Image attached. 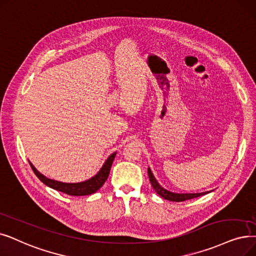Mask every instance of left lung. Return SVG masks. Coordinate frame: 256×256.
I'll use <instances>...</instances> for the list:
<instances>
[{
    "label": "left lung",
    "mask_w": 256,
    "mask_h": 256,
    "mask_svg": "<svg viewBox=\"0 0 256 256\" xmlns=\"http://www.w3.org/2000/svg\"><path fill=\"white\" fill-rule=\"evenodd\" d=\"M148 176H150V184L154 190V192H157L160 196H162L163 198L168 200V201L183 202V201H186V200H190V198H198V196H204L206 194H209V192H201V194H174V192H172L164 190L162 186H160L159 183L157 182V180L154 179V176L152 174V170L150 168H148Z\"/></svg>",
    "instance_id": "obj_1"
}]
</instances>
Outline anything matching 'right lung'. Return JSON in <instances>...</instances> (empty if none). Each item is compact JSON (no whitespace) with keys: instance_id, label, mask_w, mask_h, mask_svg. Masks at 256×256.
<instances>
[{"instance_id":"1","label":"right lung","mask_w":256,"mask_h":256,"mask_svg":"<svg viewBox=\"0 0 256 256\" xmlns=\"http://www.w3.org/2000/svg\"><path fill=\"white\" fill-rule=\"evenodd\" d=\"M115 156H116V152L110 156L108 160L106 161V163L104 164L100 172H99L96 176L91 178L90 180L80 182V183H62V182L48 179V178H46L45 176L40 174L31 163H30V166L38 179L44 184H46L47 186L53 188V190L62 192L66 194L69 196H88V194H92L96 192L106 181L110 168H112L113 161L115 159Z\"/></svg>"}]
</instances>
